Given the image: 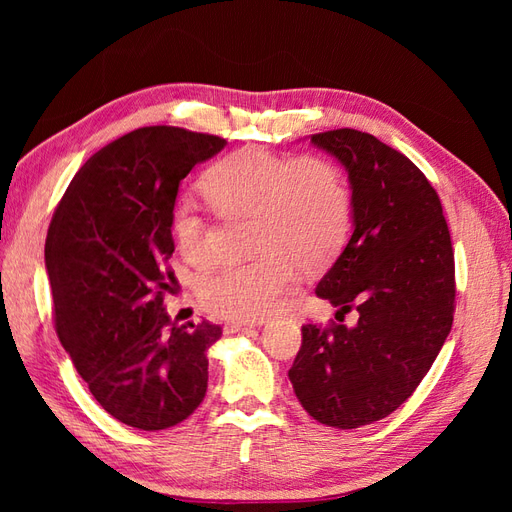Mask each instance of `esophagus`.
<instances>
[{
  "label": "esophagus",
  "mask_w": 512,
  "mask_h": 512,
  "mask_svg": "<svg viewBox=\"0 0 512 512\" xmlns=\"http://www.w3.org/2000/svg\"><path fill=\"white\" fill-rule=\"evenodd\" d=\"M245 327H250V324H245V322H226L224 324V333H237V331H243Z\"/></svg>",
  "instance_id": "1"
}]
</instances>
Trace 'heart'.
<instances>
[{
	"label": "heart",
	"instance_id": "obj_1",
	"mask_svg": "<svg viewBox=\"0 0 512 512\" xmlns=\"http://www.w3.org/2000/svg\"><path fill=\"white\" fill-rule=\"evenodd\" d=\"M200 190L222 215H250V250L258 252L200 280L198 299L215 318L245 322L273 314L297 267L322 269L348 239L352 194L342 168L327 158L243 147L215 162ZM170 228L183 258L207 267L211 252L203 220L188 205H177Z\"/></svg>",
	"mask_w": 512,
	"mask_h": 512
}]
</instances>
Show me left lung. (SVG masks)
<instances>
[{
  "instance_id": "1",
  "label": "left lung",
  "mask_w": 512,
  "mask_h": 512,
  "mask_svg": "<svg viewBox=\"0 0 512 512\" xmlns=\"http://www.w3.org/2000/svg\"><path fill=\"white\" fill-rule=\"evenodd\" d=\"M312 143L346 168L354 222L316 294L359 320L303 324L288 378L318 423L356 429L395 412L436 361L453 327L455 256L440 198L404 153L350 128Z\"/></svg>"
}]
</instances>
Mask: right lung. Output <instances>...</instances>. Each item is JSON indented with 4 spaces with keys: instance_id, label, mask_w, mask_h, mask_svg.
<instances>
[{
    "instance_id": "add662e5",
    "label": "right lung",
    "mask_w": 512,
    "mask_h": 512,
    "mask_svg": "<svg viewBox=\"0 0 512 512\" xmlns=\"http://www.w3.org/2000/svg\"><path fill=\"white\" fill-rule=\"evenodd\" d=\"M226 141L173 126L138 128L94 153L70 181L44 245L55 331L98 404L160 431L205 399L218 324L170 320V215L181 179Z\"/></svg>"
}]
</instances>
